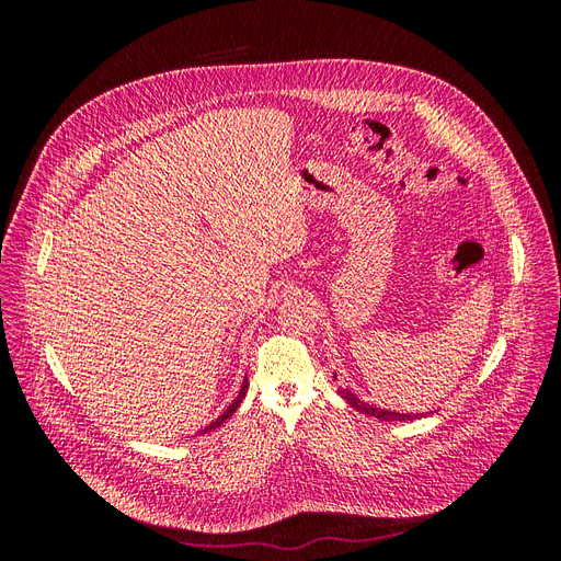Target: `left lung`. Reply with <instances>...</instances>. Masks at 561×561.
Segmentation results:
<instances>
[{
  "label": "left lung",
  "instance_id": "obj_1",
  "mask_svg": "<svg viewBox=\"0 0 561 561\" xmlns=\"http://www.w3.org/2000/svg\"><path fill=\"white\" fill-rule=\"evenodd\" d=\"M339 393H342V398H344L351 407H355V410L363 412V414H367V416H375V419H379V421H412V419L423 416V414H398V412L381 410V407H375V404H367V402H363L358 396L351 393L348 388H342V390H339Z\"/></svg>",
  "mask_w": 561,
  "mask_h": 561
}]
</instances>
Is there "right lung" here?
Segmentation results:
<instances>
[{
    "mask_svg": "<svg viewBox=\"0 0 561 561\" xmlns=\"http://www.w3.org/2000/svg\"><path fill=\"white\" fill-rule=\"evenodd\" d=\"M245 388H248V379L243 381V386H241V390H239V398H236V400H233V402L227 407V410H225L222 414H219V416H217V419L210 423V426L203 428V433H210V431H215L217 426H222V423H225V421H227V419H229V416H231L236 410H239V404H241V402H243V398H245Z\"/></svg>",
    "mask_w": 561,
    "mask_h": 561,
    "instance_id": "1",
    "label": "right lung"
}]
</instances>
